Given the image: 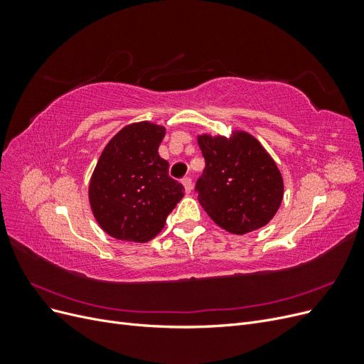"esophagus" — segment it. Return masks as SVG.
Instances as JSON below:
<instances>
[{
  "label": "esophagus",
  "instance_id": "34e87169",
  "mask_svg": "<svg viewBox=\"0 0 364 364\" xmlns=\"http://www.w3.org/2000/svg\"><path fill=\"white\" fill-rule=\"evenodd\" d=\"M182 183L185 186V191L190 193L193 190V179L190 178V176H185V178L182 179Z\"/></svg>",
  "mask_w": 364,
  "mask_h": 364
}]
</instances>
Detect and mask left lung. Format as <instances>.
<instances>
[{
  "label": "left lung",
  "instance_id": "left-lung-1",
  "mask_svg": "<svg viewBox=\"0 0 364 364\" xmlns=\"http://www.w3.org/2000/svg\"><path fill=\"white\" fill-rule=\"evenodd\" d=\"M199 146L206 165L194 190L206 214L238 235L267 225L282 202L284 183L259 142L240 132L230 139L199 136Z\"/></svg>",
  "mask_w": 364,
  "mask_h": 364
}]
</instances>
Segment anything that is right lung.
Masks as SVG:
<instances>
[{"mask_svg":"<svg viewBox=\"0 0 364 364\" xmlns=\"http://www.w3.org/2000/svg\"><path fill=\"white\" fill-rule=\"evenodd\" d=\"M165 129L136 123L119 130L103 150L90 183V202L98 225L117 240L156 237L183 197V185L170 178L158 153Z\"/></svg>","mask_w":364,"mask_h":364,"instance_id":"right-lung-1","label":"right lung"}]
</instances>
